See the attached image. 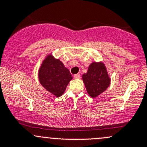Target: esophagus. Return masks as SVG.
Masks as SVG:
<instances>
[{
  "instance_id": "1",
  "label": "esophagus",
  "mask_w": 147,
  "mask_h": 147,
  "mask_svg": "<svg viewBox=\"0 0 147 147\" xmlns=\"http://www.w3.org/2000/svg\"><path fill=\"white\" fill-rule=\"evenodd\" d=\"M74 77H75V79H78L80 77V75L79 74H76V75H74Z\"/></svg>"
}]
</instances>
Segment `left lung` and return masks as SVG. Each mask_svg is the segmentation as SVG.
I'll return each mask as SVG.
<instances>
[{
  "mask_svg": "<svg viewBox=\"0 0 147 147\" xmlns=\"http://www.w3.org/2000/svg\"><path fill=\"white\" fill-rule=\"evenodd\" d=\"M86 89L92 98L98 97L111 84V77L103 61H93L89 65L86 73L82 75Z\"/></svg>",
  "mask_w": 147,
  "mask_h": 147,
  "instance_id": "left-lung-1",
  "label": "left lung"
}]
</instances>
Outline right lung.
<instances>
[{
  "mask_svg": "<svg viewBox=\"0 0 147 147\" xmlns=\"http://www.w3.org/2000/svg\"><path fill=\"white\" fill-rule=\"evenodd\" d=\"M41 85L56 97H61L65 91L72 76L63 62L48 54L43 60L38 70Z\"/></svg>",
  "mask_w": 147,
  "mask_h": 147,
  "instance_id": "obj_1",
  "label": "right lung"
}]
</instances>
